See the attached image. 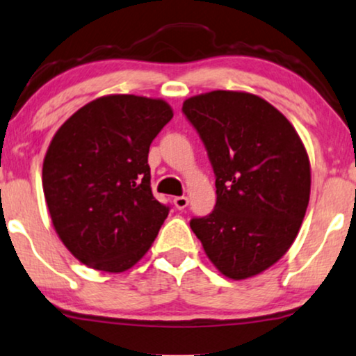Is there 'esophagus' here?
I'll use <instances>...</instances> for the list:
<instances>
[{"instance_id":"esophagus-1","label":"esophagus","mask_w":356,"mask_h":356,"mask_svg":"<svg viewBox=\"0 0 356 356\" xmlns=\"http://www.w3.org/2000/svg\"><path fill=\"white\" fill-rule=\"evenodd\" d=\"M173 202H175V207L181 211V209H184V207L188 206L189 200H188L186 196H177V197H175V200H173Z\"/></svg>"}]
</instances>
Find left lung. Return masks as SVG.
Here are the masks:
<instances>
[{"instance_id":"1","label":"left lung","mask_w":356,"mask_h":356,"mask_svg":"<svg viewBox=\"0 0 356 356\" xmlns=\"http://www.w3.org/2000/svg\"><path fill=\"white\" fill-rule=\"evenodd\" d=\"M216 175L214 211L189 220L220 273L245 280L288 252L311 195V165L298 132L255 95L211 91L183 103Z\"/></svg>"}]
</instances>
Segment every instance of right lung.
I'll return each instance as SVG.
<instances>
[{
  "instance_id": "add662e5",
  "label": "right lung",
  "mask_w": 356,
  "mask_h": 356,
  "mask_svg": "<svg viewBox=\"0 0 356 356\" xmlns=\"http://www.w3.org/2000/svg\"><path fill=\"white\" fill-rule=\"evenodd\" d=\"M173 118L161 99L98 98L55 134L45 154V202L60 240L81 263L121 273L149 250L170 206L150 189L149 149Z\"/></svg>"
}]
</instances>
